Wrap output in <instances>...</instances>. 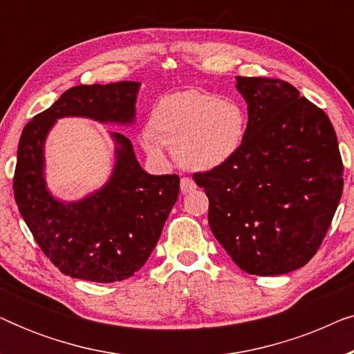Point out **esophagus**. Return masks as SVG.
Listing matches in <instances>:
<instances>
[{
    "instance_id": "1",
    "label": "esophagus",
    "mask_w": 354,
    "mask_h": 354,
    "mask_svg": "<svg viewBox=\"0 0 354 354\" xmlns=\"http://www.w3.org/2000/svg\"><path fill=\"white\" fill-rule=\"evenodd\" d=\"M196 188V183L192 180L190 177H182L180 178V190L183 195H187V193H192L193 190Z\"/></svg>"
}]
</instances>
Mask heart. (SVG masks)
<instances>
[{"label":"heart","instance_id":"heart-1","mask_svg":"<svg viewBox=\"0 0 354 354\" xmlns=\"http://www.w3.org/2000/svg\"><path fill=\"white\" fill-rule=\"evenodd\" d=\"M142 143L148 153L159 154L164 143L174 145L182 166L211 171L232 161L246 135V115L235 101L201 90H183L162 96L154 104Z\"/></svg>","mask_w":354,"mask_h":354}]
</instances>
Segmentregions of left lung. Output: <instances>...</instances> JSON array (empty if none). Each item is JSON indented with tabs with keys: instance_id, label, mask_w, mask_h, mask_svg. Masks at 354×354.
Returning <instances> with one entry per match:
<instances>
[{
	"instance_id": "left-lung-1",
	"label": "left lung",
	"mask_w": 354,
	"mask_h": 354,
	"mask_svg": "<svg viewBox=\"0 0 354 354\" xmlns=\"http://www.w3.org/2000/svg\"><path fill=\"white\" fill-rule=\"evenodd\" d=\"M248 104L245 142L224 166L195 174L207 222L241 270L288 274L316 254L343 192L330 119L283 80L236 77Z\"/></svg>"
}]
</instances>
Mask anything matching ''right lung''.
I'll return each instance as SVG.
<instances>
[{"label":"right lung","instance_id":"add662e5","mask_svg":"<svg viewBox=\"0 0 354 354\" xmlns=\"http://www.w3.org/2000/svg\"><path fill=\"white\" fill-rule=\"evenodd\" d=\"M140 82L72 86L22 130L14 198L33 239L62 274L90 282L129 279L147 263L178 198L180 178L151 176L133 145L111 132L114 167L100 190L77 201L56 198L46 185L45 143L56 120L85 118L100 124H135Z\"/></svg>","mask_w":354,"mask_h":354}]
</instances>
